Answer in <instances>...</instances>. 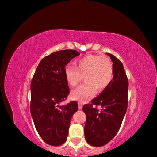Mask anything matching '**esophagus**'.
Instances as JSON below:
<instances>
[{
    "mask_svg": "<svg viewBox=\"0 0 157 157\" xmlns=\"http://www.w3.org/2000/svg\"><path fill=\"white\" fill-rule=\"evenodd\" d=\"M78 107L79 109H82V102H78Z\"/></svg>",
    "mask_w": 157,
    "mask_h": 157,
    "instance_id": "obj_1",
    "label": "esophagus"
}]
</instances>
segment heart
I'll return each mask as SVG.
<instances>
[{"instance_id":"heart-1","label":"heart","mask_w":157,"mask_h":157,"mask_svg":"<svg viewBox=\"0 0 157 157\" xmlns=\"http://www.w3.org/2000/svg\"><path fill=\"white\" fill-rule=\"evenodd\" d=\"M75 66L68 65L65 68L66 79L69 86H78L84 76L86 83L71 92L72 100L86 102L94 96L96 89L102 91L112 80L113 64L107 57L88 55L77 60Z\"/></svg>"}]
</instances>
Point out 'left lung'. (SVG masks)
Instances as JSON below:
<instances>
[{
  "label": "left lung",
  "mask_w": 157,
  "mask_h": 157,
  "mask_svg": "<svg viewBox=\"0 0 157 157\" xmlns=\"http://www.w3.org/2000/svg\"><path fill=\"white\" fill-rule=\"evenodd\" d=\"M113 62V77L110 84L91 103L83 106L86 116L84 136L86 142L101 147L110 141L118 133L127 109L128 79L122 62L107 53ZM100 105L101 110L97 109Z\"/></svg>",
  "instance_id": "obj_1"
}]
</instances>
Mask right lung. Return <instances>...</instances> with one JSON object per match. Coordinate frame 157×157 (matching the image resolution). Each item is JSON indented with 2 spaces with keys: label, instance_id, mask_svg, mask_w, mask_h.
Instances as JSON below:
<instances>
[{
  "label": "right lung",
  "instance_id": "1",
  "mask_svg": "<svg viewBox=\"0 0 157 157\" xmlns=\"http://www.w3.org/2000/svg\"><path fill=\"white\" fill-rule=\"evenodd\" d=\"M79 52L63 50L44 57L31 81L30 112L37 132L47 144L58 146L67 139L71 119L78 110V103H59L66 100L69 87L65 67Z\"/></svg>",
  "mask_w": 157,
  "mask_h": 157
}]
</instances>
